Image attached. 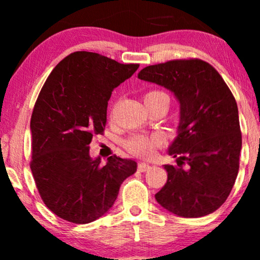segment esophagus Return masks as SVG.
<instances>
[{"label": "esophagus", "mask_w": 260, "mask_h": 260, "mask_svg": "<svg viewBox=\"0 0 260 260\" xmlns=\"http://www.w3.org/2000/svg\"><path fill=\"white\" fill-rule=\"evenodd\" d=\"M149 168H150V166H149V164L147 162H138V170L140 172H145Z\"/></svg>", "instance_id": "esophagus-1"}]
</instances>
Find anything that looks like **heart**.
<instances>
[{"mask_svg": "<svg viewBox=\"0 0 260 260\" xmlns=\"http://www.w3.org/2000/svg\"><path fill=\"white\" fill-rule=\"evenodd\" d=\"M160 98H168V95L161 90H150L145 92L144 101L145 104H150L151 101L160 99ZM164 143H165V139L160 134L136 133L124 140V148L136 156L150 157Z\"/></svg>", "mask_w": 260, "mask_h": 260, "instance_id": "1", "label": "heart"}]
</instances>
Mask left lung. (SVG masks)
Returning a JSON list of instances; mask_svg holds the SVG:
<instances>
[{
  "label": "left lung",
  "instance_id": "8db88e82",
  "mask_svg": "<svg viewBox=\"0 0 260 260\" xmlns=\"http://www.w3.org/2000/svg\"><path fill=\"white\" fill-rule=\"evenodd\" d=\"M138 78L170 89L181 104L178 136L169 149L178 157L177 168L165 165L168 181L155 199L178 216L211 214L226 202L240 169L235 96L215 68L199 58L148 66Z\"/></svg>",
  "mask_w": 260,
  "mask_h": 260
}]
</instances>
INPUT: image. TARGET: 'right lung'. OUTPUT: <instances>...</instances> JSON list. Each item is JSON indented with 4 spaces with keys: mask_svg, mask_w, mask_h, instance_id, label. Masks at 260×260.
Segmentation results:
<instances>
[{
    "mask_svg": "<svg viewBox=\"0 0 260 260\" xmlns=\"http://www.w3.org/2000/svg\"><path fill=\"white\" fill-rule=\"evenodd\" d=\"M138 63L123 64L100 53L77 51L53 68L32 109L30 169L41 199L73 223L99 219L112 207L137 162L112 155L105 165L89 156L92 136L106 126L113 89Z\"/></svg>",
    "mask_w": 260,
    "mask_h": 260,
    "instance_id": "obj_1",
    "label": "right lung"
}]
</instances>
